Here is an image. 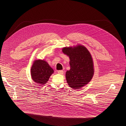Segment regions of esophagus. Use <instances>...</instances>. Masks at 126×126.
I'll return each mask as SVG.
<instances>
[{"instance_id":"esophagus-1","label":"esophagus","mask_w":126,"mask_h":126,"mask_svg":"<svg viewBox=\"0 0 126 126\" xmlns=\"http://www.w3.org/2000/svg\"><path fill=\"white\" fill-rule=\"evenodd\" d=\"M58 73L60 75H63V70H59L58 71Z\"/></svg>"}]
</instances>
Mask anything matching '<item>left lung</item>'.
Wrapping results in <instances>:
<instances>
[{
	"label": "left lung",
	"mask_w": 126,
	"mask_h": 126,
	"mask_svg": "<svg viewBox=\"0 0 126 126\" xmlns=\"http://www.w3.org/2000/svg\"><path fill=\"white\" fill-rule=\"evenodd\" d=\"M63 52L70 58V69L66 72L67 82L70 87L77 89L85 86L94 75L92 58L89 51L82 46L64 47Z\"/></svg>",
	"instance_id": "left-lung-1"
}]
</instances>
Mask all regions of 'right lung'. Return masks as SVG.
Returning a JSON list of instances; mask_svg holds the SVG:
<instances>
[{"mask_svg": "<svg viewBox=\"0 0 126 126\" xmlns=\"http://www.w3.org/2000/svg\"><path fill=\"white\" fill-rule=\"evenodd\" d=\"M53 72V69L44 60L35 61L31 68L32 79L36 83L42 85L47 82Z\"/></svg>", "mask_w": 126, "mask_h": 126, "instance_id": "right-lung-1", "label": "right lung"}]
</instances>
